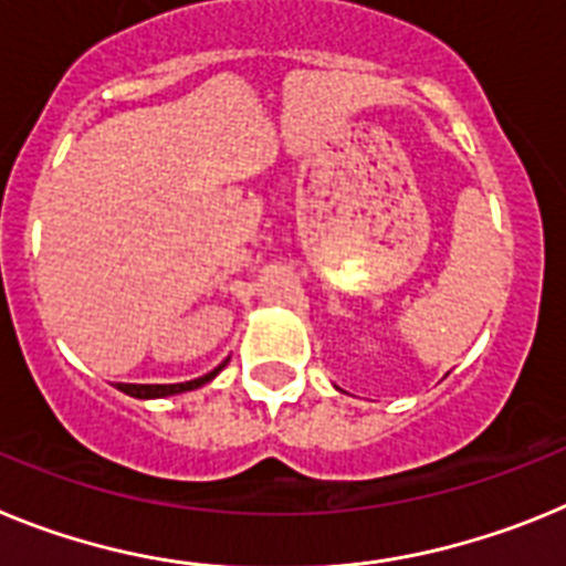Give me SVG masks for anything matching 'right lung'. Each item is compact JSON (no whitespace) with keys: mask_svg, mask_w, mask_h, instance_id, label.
I'll list each match as a JSON object with an SVG mask.
<instances>
[{"mask_svg":"<svg viewBox=\"0 0 566 566\" xmlns=\"http://www.w3.org/2000/svg\"><path fill=\"white\" fill-rule=\"evenodd\" d=\"M227 363H229V359H223V363L218 365L214 371L203 374V377H198V379H189V382H175V385H133V382H115V388H118V391H124V394H129V397H135V399H164V397H175V394L195 391V388H201V385L212 382V379L218 377V374H221L223 368H227Z\"/></svg>","mask_w":566,"mask_h":566,"instance_id":"right-lung-1","label":"right lung"}]
</instances>
